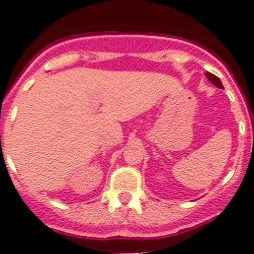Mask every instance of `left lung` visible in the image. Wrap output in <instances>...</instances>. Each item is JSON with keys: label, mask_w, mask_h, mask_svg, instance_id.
Here are the masks:
<instances>
[{"label": "left lung", "mask_w": 254, "mask_h": 254, "mask_svg": "<svg viewBox=\"0 0 254 254\" xmlns=\"http://www.w3.org/2000/svg\"><path fill=\"white\" fill-rule=\"evenodd\" d=\"M205 76H206V77H208V80H209L213 85H216V86L219 87V89H223L222 82H221V80H219V78L217 77V76H214V74H213V73H209V72H206Z\"/></svg>", "instance_id": "1"}]
</instances>
